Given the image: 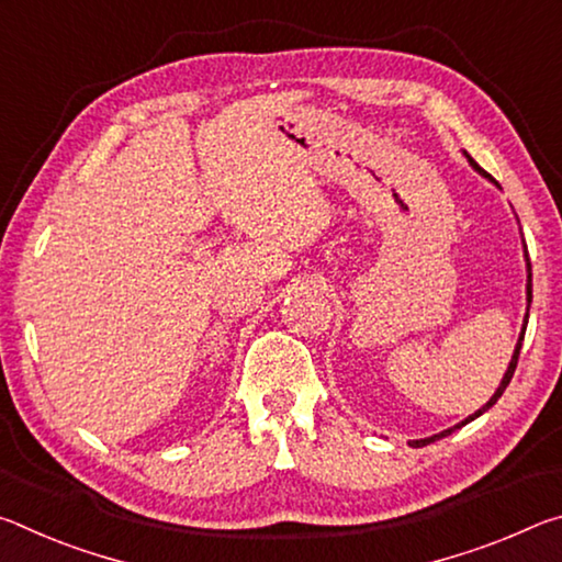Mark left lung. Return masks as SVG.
Segmentation results:
<instances>
[{"instance_id": "8db88e82", "label": "left lung", "mask_w": 562, "mask_h": 562, "mask_svg": "<svg viewBox=\"0 0 562 562\" xmlns=\"http://www.w3.org/2000/svg\"><path fill=\"white\" fill-rule=\"evenodd\" d=\"M471 160V166L475 168V170H479V173H483V176H486V178H491L488 173H486V170H481L479 168V164H475V160L473 158H469ZM493 180V178H491ZM526 260H528V250H526ZM532 274H530V260H528V307H530V302H532ZM526 325H528V315H526ZM526 325H522V331H520V339H518V345H516V351H513V359H510V364H508V372H506V376H503V382H501V386L496 389V394H493L491 398H488V404L486 406H483V408H479V412H475V414H471L469 418H465V422H461L459 426H453V429H446V431H441V434H436V436H429V439H418V441H412V446H414V449H422V446H426V443H431V441H436V439H443V436H449L451 431H456V429H461V426H465V424H469V422H473V418L475 416H481L483 412H488V408L493 406V404H496L498 402V398H501V394L503 392H506V386L510 384V379H513V372H516V367H518V357H520V345H522V337H526Z\"/></svg>"}]
</instances>
